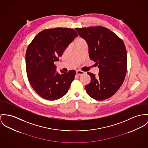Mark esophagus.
I'll return each instance as SVG.
<instances>
[{"label":"esophagus","mask_w":148,"mask_h":148,"mask_svg":"<svg viewBox=\"0 0 148 148\" xmlns=\"http://www.w3.org/2000/svg\"><path fill=\"white\" fill-rule=\"evenodd\" d=\"M85 73L84 71H80V70H77V74L78 75H83Z\"/></svg>","instance_id":"obj_1"}]
</instances>
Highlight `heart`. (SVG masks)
<instances>
[{
    "label": "heart",
    "mask_w": 148,
    "mask_h": 148,
    "mask_svg": "<svg viewBox=\"0 0 148 148\" xmlns=\"http://www.w3.org/2000/svg\"><path fill=\"white\" fill-rule=\"evenodd\" d=\"M84 43H86V42L84 41V40L83 39H82V38H78L76 40L75 45H80V44Z\"/></svg>",
    "instance_id": "1"
}]
</instances>
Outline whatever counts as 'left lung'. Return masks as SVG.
I'll list each match as a JSON object with an SVG mask.
<instances>
[{
    "mask_svg": "<svg viewBox=\"0 0 148 148\" xmlns=\"http://www.w3.org/2000/svg\"><path fill=\"white\" fill-rule=\"evenodd\" d=\"M88 46L89 57L99 69L97 76L88 73L90 83L86 91L96 100L107 99L123 83L127 71V51L123 40L109 29L102 27L75 28Z\"/></svg>",
    "mask_w": 148,
    "mask_h": 148,
    "instance_id": "8db88e82",
    "label": "left lung"
}]
</instances>
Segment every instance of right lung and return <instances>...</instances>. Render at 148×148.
I'll return each instance as SVG.
<instances>
[{"mask_svg": "<svg viewBox=\"0 0 148 148\" xmlns=\"http://www.w3.org/2000/svg\"><path fill=\"white\" fill-rule=\"evenodd\" d=\"M78 36L72 29L57 27L46 29L37 34L26 53V68L29 81L35 91L48 100H56L68 92L76 74L56 70L58 61L72 41Z\"/></svg>", "mask_w": 148, "mask_h": 148, "instance_id": "add662e5", "label": "right lung"}]
</instances>
